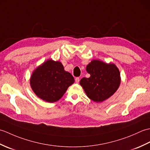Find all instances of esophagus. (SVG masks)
Masks as SVG:
<instances>
[{
    "label": "esophagus",
    "mask_w": 150,
    "mask_h": 150,
    "mask_svg": "<svg viewBox=\"0 0 150 150\" xmlns=\"http://www.w3.org/2000/svg\"><path fill=\"white\" fill-rule=\"evenodd\" d=\"M75 82H76V83H79V81H80V79H79V77H77V78H75Z\"/></svg>",
    "instance_id": "1"
}]
</instances>
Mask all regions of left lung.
I'll return each instance as SVG.
<instances>
[{
	"label": "left lung",
	"instance_id": "1",
	"mask_svg": "<svg viewBox=\"0 0 150 150\" xmlns=\"http://www.w3.org/2000/svg\"><path fill=\"white\" fill-rule=\"evenodd\" d=\"M86 71L90 77L82 78L80 84L88 97L96 103L112 96L120 84L119 69L113 63L93 60L87 65Z\"/></svg>",
	"mask_w": 150,
	"mask_h": 150
}]
</instances>
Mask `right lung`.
Wrapping results in <instances>:
<instances>
[{"mask_svg":"<svg viewBox=\"0 0 150 150\" xmlns=\"http://www.w3.org/2000/svg\"><path fill=\"white\" fill-rule=\"evenodd\" d=\"M74 81V78L65 71L61 62L49 59L34 70L30 82L38 97L47 103H54L63 96Z\"/></svg>","mask_w":150,"mask_h":150,"instance_id":"right-lung-1","label":"right lung"}]
</instances>
